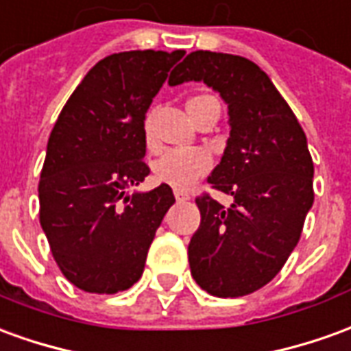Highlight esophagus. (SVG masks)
Here are the masks:
<instances>
[{"instance_id":"1","label":"esophagus","mask_w":351,"mask_h":351,"mask_svg":"<svg viewBox=\"0 0 351 351\" xmlns=\"http://www.w3.org/2000/svg\"><path fill=\"white\" fill-rule=\"evenodd\" d=\"M175 197L178 201H186V199H190V193L184 192V190H178V188H176V190H175Z\"/></svg>"}]
</instances>
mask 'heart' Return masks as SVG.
Listing matches in <instances>:
<instances>
[{
    "instance_id": "obj_1",
    "label": "heart",
    "mask_w": 351,
    "mask_h": 351,
    "mask_svg": "<svg viewBox=\"0 0 351 351\" xmlns=\"http://www.w3.org/2000/svg\"><path fill=\"white\" fill-rule=\"evenodd\" d=\"M203 97H209V95H201V97H195V99H203ZM144 131H146V136L150 138L148 123L144 125ZM210 165H213V161H210V156L205 150H197V148H192V150H169L156 161L154 173H156V178L159 182L184 190V188L192 186L199 176L205 175L210 169Z\"/></svg>"
}]
</instances>
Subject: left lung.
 Listing matches in <instances>:
<instances>
[{"mask_svg": "<svg viewBox=\"0 0 351 351\" xmlns=\"http://www.w3.org/2000/svg\"><path fill=\"white\" fill-rule=\"evenodd\" d=\"M203 82L228 104L230 138L207 182L230 207L199 195L201 224L188 245L195 283L220 298L251 295L279 274L313 203V161L298 119L249 58L193 51L169 77Z\"/></svg>", "mask_w": 351, "mask_h": 351, "instance_id": "1", "label": "left lung"}]
</instances>
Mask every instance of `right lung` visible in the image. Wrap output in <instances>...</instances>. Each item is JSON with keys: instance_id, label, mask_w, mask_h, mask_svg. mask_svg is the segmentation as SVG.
Listing matches in <instances>:
<instances>
[{"instance_id": "add662e5", "label": "right lung", "mask_w": 351, "mask_h": 351, "mask_svg": "<svg viewBox=\"0 0 351 351\" xmlns=\"http://www.w3.org/2000/svg\"><path fill=\"white\" fill-rule=\"evenodd\" d=\"M184 51H125L102 58L73 90L47 142L39 222L64 278L85 293L114 295L141 279L156 230L175 203L150 175L144 119Z\"/></svg>"}]
</instances>
